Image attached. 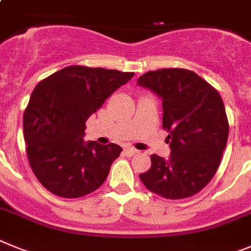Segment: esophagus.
<instances>
[{
    "label": "esophagus",
    "instance_id": "esophagus-1",
    "mask_svg": "<svg viewBox=\"0 0 251 251\" xmlns=\"http://www.w3.org/2000/svg\"><path fill=\"white\" fill-rule=\"evenodd\" d=\"M125 152H127L128 155H135L136 152H139V150H136L135 148H131V147H126Z\"/></svg>",
    "mask_w": 251,
    "mask_h": 251
}]
</instances>
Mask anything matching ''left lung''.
Returning a JSON list of instances; mask_svg holds the SVG:
<instances>
[{"label": "left lung", "mask_w": 251, "mask_h": 251, "mask_svg": "<svg viewBox=\"0 0 251 251\" xmlns=\"http://www.w3.org/2000/svg\"><path fill=\"white\" fill-rule=\"evenodd\" d=\"M138 84L163 100V128L171 155L152 154L151 167L140 174L150 192L168 200L191 197L216 174L228 138L221 96L195 72L165 68L148 72Z\"/></svg>", "instance_id": "1"}]
</instances>
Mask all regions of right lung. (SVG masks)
<instances>
[{
  "instance_id": "right-lung-1",
  "label": "right lung",
  "mask_w": 251,
  "mask_h": 251,
  "mask_svg": "<svg viewBox=\"0 0 251 251\" xmlns=\"http://www.w3.org/2000/svg\"><path fill=\"white\" fill-rule=\"evenodd\" d=\"M132 77V72L71 65L35 87L24 112V138L30 167L48 191L78 198L103 184L123 148L84 143L86 121Z\"/></svg>"
}]
</instances>
